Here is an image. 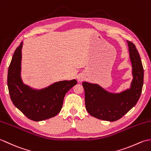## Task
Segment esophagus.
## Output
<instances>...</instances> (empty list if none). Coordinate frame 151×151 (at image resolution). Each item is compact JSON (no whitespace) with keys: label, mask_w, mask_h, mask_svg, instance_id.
Listing matches in <instances>:
<instances>
[{"label":"esophagus","mask_w":151,"mask_h":151,"mask_svg":"<svg viewBox=\"0 0 151 151\" xmlns=\"http://www.w3.org/2000/svg\"><path fill=\"white\" fill-rule=\"evenodd\" d=\"M85 79V76L83 75H79L78 78V81L79 82H82Z\"/></svg>","instance_id":"1"}]
</instances>
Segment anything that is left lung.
Wrapping results in <instances>:
<instances>
[{
  "label": "left lung",
  "instance_id": "8db88e82",
  "mask_svg": "<svg viewBox=\"0 0 151 151\" xmlns=\"http://www.w3.org/2000/svg\"><path fill=\"white\" fill-rule=\"evenodd\" d=\"M132 68L129 88L119 93L107 91L98 84L83 82L85 106L92 116L99 119L115 122L128 112L138 101L143 85V68L136 46L127 41Z\"/></svg>",
  "mask_w": 151,
  "mask_h": 151
}]
</instances>
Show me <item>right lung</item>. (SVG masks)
<instances>
[{"label": "right lung", "mask_w": 151, "mask_h": 151, "mask_svg": "<svg viewBox=\"0 0 151 151\" xmlns=\"http://www.w3.org/2000/svg\"><path fill=\"white\" fill-rule=\"evenodd\" d=\"M21 42L13 53L8 72V87L12 101L29 119L40 122L61 111L66 92L77 84L76 79L55 82L41 89L25 85L21 79Z\"/></svg>", "instance_id": "1"}]
</instances>
